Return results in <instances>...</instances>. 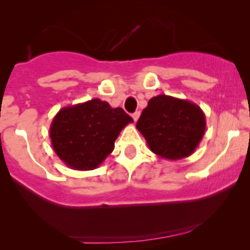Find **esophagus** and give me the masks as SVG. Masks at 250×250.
I'll use <instances>...</instances> for the list:
<instances>
[{
    "label": "esophagus",
    "mask_w": 250,
    "mask_h": 250,
    "mask_svg": "<svg viewBox=\"0 0 250 250\" xmlns=\"http://www.w3.org/2000/svg\"><path fill=\"white\" fill-rule=\"evenodd\" d=\"M131 116H133L134 121H135V122H136V121H137V120H139V117H140V111H135V113H134V114H133V115H131Z\"/></svg>",
    "instance_id": "1"
}]
</instances>
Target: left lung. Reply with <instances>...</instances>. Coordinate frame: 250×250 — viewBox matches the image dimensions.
<instances>
[{"mask_svg":"<svg viewBox=\"0 0 250 250\" xmlns=\"http://www.w3.org/2000/svg\"><path fill=\"white\" fill-rule=\"evenodd\" d=\"M136 128L154 154L167 160H181L199 147L205 135L206 116L193 102L157 95L149 100Z\"/></svg>","mask_w":250,"mask_h":250,"instance_id":"obj_1","label":"left lung"}]
</instances>
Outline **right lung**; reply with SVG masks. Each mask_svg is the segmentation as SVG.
<instances>
[{
  "instance_id": "right-lung-1",
  "label": "right lung",
  "mask_w": 250,
  "mask_h": 250,
  "mask_svg": "<svg viewBox=\"0 0 250 250\" xmlns=\"http://www.w3.org/2000/svg\"><path fill=\"white\" fill-rule=\"evenodd\" d=\"M131 122L122 108H111L100 99L68 105L51 122V146L69 168L91 170L114 150L117 136Z\"/></svg>"
}]
</instances>
